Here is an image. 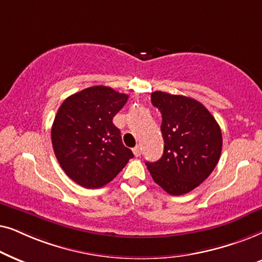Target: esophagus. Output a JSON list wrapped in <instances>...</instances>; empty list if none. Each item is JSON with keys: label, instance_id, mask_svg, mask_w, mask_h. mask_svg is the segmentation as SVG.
Here are the masks:
<instances>
[{"label": "esophagus", "instance_id": "obj_1", "mask_svg": "<svg viewBox=\"0 0 262 262\" xmlns=\"http://www.w3.org/2000/svg\"><path fill=\"white\" fill-rule=\"evenodd\" d=\"M133 153H134L135 157H140V156H141V149H140V147H139V146H137V147H134V148H133Z\"/></svg>", "mask_w": 262, "mask_h": 262}]
</instances>
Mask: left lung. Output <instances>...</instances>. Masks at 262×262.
I'll return each instance as SVG.
<instances>
[{
  "label": "left lung",
  "instance_id": "obj_1",
  "mask_svg": "<svg viewBox=\"0 0 262 262\" xmlns=\"http://www.w3.org/2000/svg\"><path fill=\"white\" fill-rule=\"evenodd\" d=\"M151 102L162 114L164 152L146 166L166 193H189L211 175L221 158V127L206 107L189 97L156 91Z\"/></svg>",
  "mask_w": 262,
  "mask_h": 262
}]
</instances>
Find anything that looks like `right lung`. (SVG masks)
I'll use <instances>...</instances> for the list:
<instances>
[{
  "label": "right lung",
  "instance_id": "add662e5",
  "mask_svg": "<svg viewBox=\"0 0 262 262\" xmlns=\"http://www.w3.org/2000/svg\"><path fill=\"white\" fill-rule=\"evenodd\" d=\"M128 95L107 86H92L69 96L56 114L51 141L63 171L80 186L100 188L133 158L113 118Z\"/></svg>",
  "mask_w": 262,
  "mask_h": 262
}]
</instances>
